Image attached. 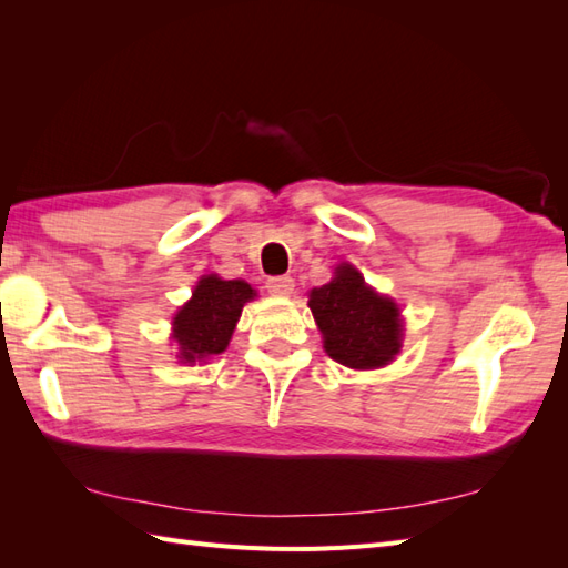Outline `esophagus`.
<instances>
[{
  "label": "esophagus",
  "mask_w": 568,
  "mask_h": 568,
  "mask_svg": "<svg viewBox=\"0 0 568 568\" xmlns=\"http://www.w3.org/2000/svg\"><path fill=\"white\" fill-rule=\"evenodd\" d=\"M265 291H268L275 297H287V295H293V291H295V281L291 275L268 277V283H265Z\"/></svg>",
  "instance_id": "esophagus-1"
}]
</instances>
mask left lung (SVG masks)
<instances>
[{
	"label": "left lung",
	"mask_w": 568,
	"mask_h": 568,
	"mask_svg": "<svg viewBox=\"0 0 568 568\" xmlns=\"http://www.w3.org/2000/svg\"><path fill=\"white\" fill-rule=\"evenodd\" d=\"M310 310L336 364L368 371L388 366L400 354L403 317L395 300L366 285L352 263H339L334 277L310 291Z\"/></svg>",
	"instance_id": "obj_1"
}]
</instances>
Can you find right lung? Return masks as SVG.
Listing matches in <instances>:
<instances>
[{
    "label": "right lung",
    "instance_id": "right-lung-1",
    "mask_svg": "<svg viewBox=\"0 0 568 568\" xmlns=\"http://www.w3.org/2000/svg\"><path fill=\"white\" fill-rule=\"evenodd\" d=\"M256 291L246 281H222L220 275H202L192 297L173 317V339L183 364L207 361L222 354L236 329L241 310Z\"/></svg>",
    "mask_w": 568,
    "mask_h": 568
}]
</instances>
